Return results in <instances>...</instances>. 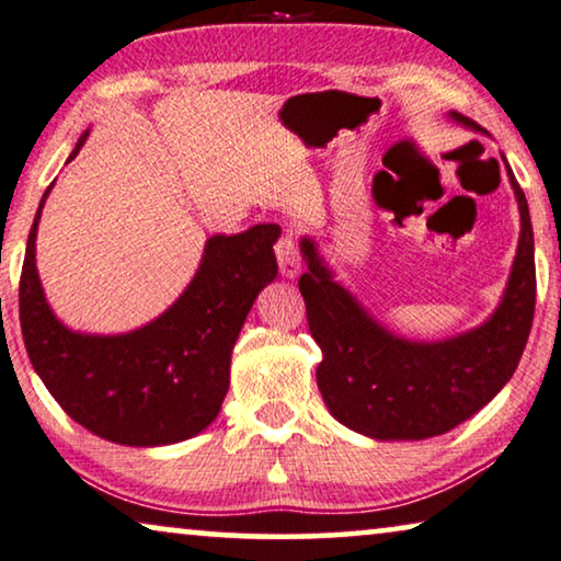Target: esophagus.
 I'll use <instances>...</instances> for the list:
<instances>
[{
    "label": "esophagus",
    "mask_w": 561,
    "mask_h": 561,
    "mask_svg": "<svg viewBox=\"0 0 561 561\" xmlns=\"http://www.w3.org/2000/svg\"><path fill=\"white\" fill-rule=\"evenodd\" d=\"M275 257H278V267L280 275L286 278H296L300 273V255H298V245L294 240V234H280L278 242H275Z\"/></svg>",
    "instance_id": "34e87169"
}]
</instances>
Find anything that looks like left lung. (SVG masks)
I'll use <instances>...</instances> for the list:
<instances>
[{"label": "left lung", "mask_w": 561, "mask_h": 561, "mask_svg": "<svg viewBox=\"0 0 561 561\" xmlns=\"http://www.w3.org/2000/svg\"><path fill=\"white\" fill-rule=\"evenodd\" d=\"M450 118L481 131L462 113L453 111ZM508 180L522 234L506 294L489 321L453 339L427 344L394 336L339 286L316 242L300 240L308 271L298 288L323 354L316 381L341 425L377 440H425L476 415L514 377L534 321L537 267L529 205L511 169Z\"/></svg>", "instance_id": "8db88e82"}]
</instances>
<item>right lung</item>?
I'll use <instances>...</instances> for the list:
<instances>
[{"label": "right lung", "mask_w": 561, "mask_h": 561, "mask_svg": "<svg viewBox=\"0 0 561 561\" xmlns=\"http://www.w3.org/2000/svg\"><path fill=\"white\" fill-rule=\"evenodd\" d=\"M88 131L68 161L76 159ZM47 186L27 238L20 327L30 362L68 415L103 440L153 448L182 443L217 417L230 387V356L257 294L278 275V225L215 234L184 294L159 319L116 336L70 331L45 300L35 238Z\"/></svg>", "instance_id": "1"}]
</instances>
